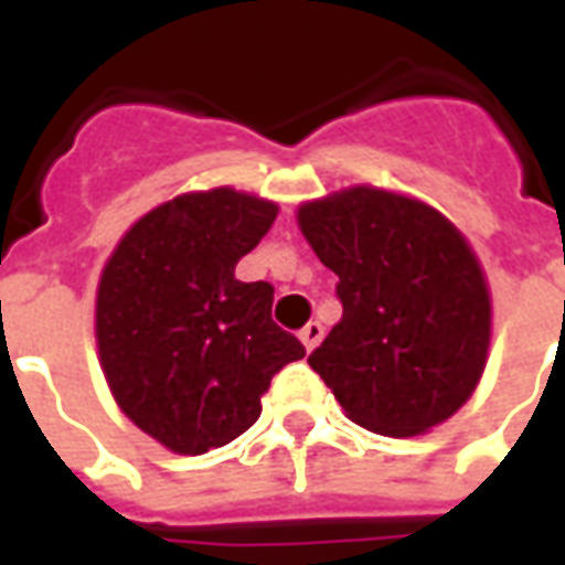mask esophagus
Masks as SVG:
<instances>
[{"label":"esophagus","mask_w":565,"mask_h":565,"mask_svg":"<svg viewBox=\"0 0 565 565\" xmlns=\"http://www.w3.org/2000/svg\"><path fill=\"white\" fill-rule=\"evenodd\" d=\"M299 338H302L305 350H315V347L323 341V326L317 323V320H311V323L305 326L302 332H299Z\"/></svg>","instance_id":"esophagus-1"}]
</instances>
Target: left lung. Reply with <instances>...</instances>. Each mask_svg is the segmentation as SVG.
Masks as SVG:
<instances>
[{
  "label": "left lung",
  "mask_w": 565,
  "mask_h": 565,
  "mask_svg": "<svg viewBox=\"0 0 565 565\" xmlns=\"http://www.w3.org/2000/svg\"><path fill=\"white\" fill-rule=\"evenodd\" d=\"M299 227L338 275L344 315L308 365L347 416L386 437L449 419L491 338L488 287L461 233L419 200L365 185L305 203Z\"/></svg>",
  "instance_id": "obj_1"
}]
</instances>
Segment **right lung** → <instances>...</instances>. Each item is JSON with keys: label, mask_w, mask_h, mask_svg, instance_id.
<instances>
[{"label": "right lung", "mask_w": 565, "mask_h": 565, "mask_svg": "<svg viewBox=\"0 0 565 565\" xmlns=\"http://www.w3.org/2000/svg\"><path fill=\"white\" fill-rule=\"evenodd\" d=\"M275 215L233 188L182 194L137 221L104 266L95 332L113 398L173 452L248 431L271 377L305 356L271 320L275 287L236 278Z\"/></svg>", "instance_id": "add662e5"}]
</instances>
